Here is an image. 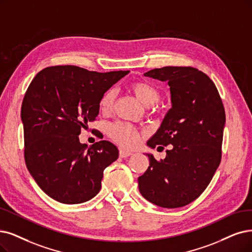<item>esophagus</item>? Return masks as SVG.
I'll use <instances>...</instances> for the list:
<instances>
[{
    "mask_svg": "<svg viewBox=\"0 0 252 252\" xmlns=\"http://www.w3.org/2000/svg\"><path fill=\"white\" fill-rule=\"evenodd\" d=\"M131 154H132L131 151H128V150H125V149H120V157L121 158H126Z\"/></svg>",
    "mask_w": 252,
    "mask_h": 252,
    "instance_id": "1",
    "label": "esophagus"
}]
</instances>
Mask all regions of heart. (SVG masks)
<instances>
[{
  "mask_svg": "<svg viewBox=\"0 0 252 252\" xmlns=\"http://www.w3.org/2000/svg\"><path fill=\"white\" fill-rule=\"evenodd\" d=\"M132 93L138 101L145 106H152L160 98L158 90L149 83L136 82L130 87ZM116 99V91L114 89H109L102 95L100 99L99 106L104 113L109 112L113 108ZM109 134L117 143L124 147H133L138 143V133L136 130L130 125L118 123L109 128Z\"/></svg>",
  "mask_w": 252,
  "mask_h": 252,
  "instance_id": "obj_1",
  "label": "heart"
}]
</instances>
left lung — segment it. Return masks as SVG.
<instances>
[{"mask_svg":"<svg viewBox=\"0 0 252 252\" xmlns=\"http://www.w3.org/2000/svg\"><path fill=\"white\" fill-rule=\"evenodd\" d=\"M144 75L167 83L172 103L147 145L172 146L160 161L146 153L150 165L138 189L150 203L180 208L204 192L220 164L224 107L215 84L195 68L167 66Z\"/></svg>","mask_w":252,"mask_h":252,"instance_id":"1","label":"left lung"}]
</instances>
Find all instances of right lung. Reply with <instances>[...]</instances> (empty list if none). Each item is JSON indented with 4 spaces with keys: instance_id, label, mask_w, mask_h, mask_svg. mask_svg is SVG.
<instances>
[{
    "instance_id": "obj_1",
    "label": "right lung",
    "mask_w": 252,
    "mask_h": 252,
    "mask_svg": "<svg viewBox=\"0 0 252 252\" xmlns=\"http://www.w3.org/2000/svg\"><path fill=\"white\" fill-rule=\"evenodd\" d=\"M128 72L54 66L30 84L21 112L26 164L38 186L57 202L74 205L93 198L103 170L118 159L113 143L88 146L78 135L98 116L102 95Z\"/></svg>"
}]
</instances>
